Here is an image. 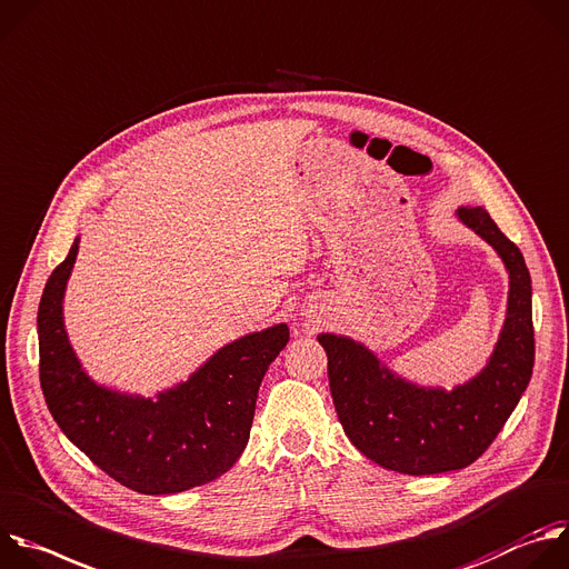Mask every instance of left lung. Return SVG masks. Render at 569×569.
Here are the masks:
<instances>
[{
	"instance_id": "obj_1",
	"label": "left lung",
	"mask_w": 569,
	"mask_h": 569,
	"mask_svg": "<svg viewBox=\"0 0 569 569\" xmlns=\"http://www.w3.org/2000/svg\"><path fill=\"white\" fill-rule=\"evenodd\" d=\"M458 217L487 240L509 271V307L487 368L456 390L419 388L392 375L352 338L320 333L338 421L366 458L406 476L473 465L518 406L533 368L531 278L520 249L482 206Z\"/></svg>"
}]
</instances>
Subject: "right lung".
<instances>
[{"mask_svg": "<svg viewBox=\"0 0 569 569\" xmlns=\"http://www.w3.org/2000/svg\"><path fill=\"white\" fill-rule=\"evenodd\" d=\"M78 240L53 269L38 309L40 386L62 432L123 487L163 496L212 482L249 441L260 383L289 343V327L242 336L186 383L157 399L96 386L80 368L62 322V296Z\"/></svg>", "mask_w": 569, "mask_h": 569, "instance_id": "right-lung-1", "label": "right lung"}]
</instances>
